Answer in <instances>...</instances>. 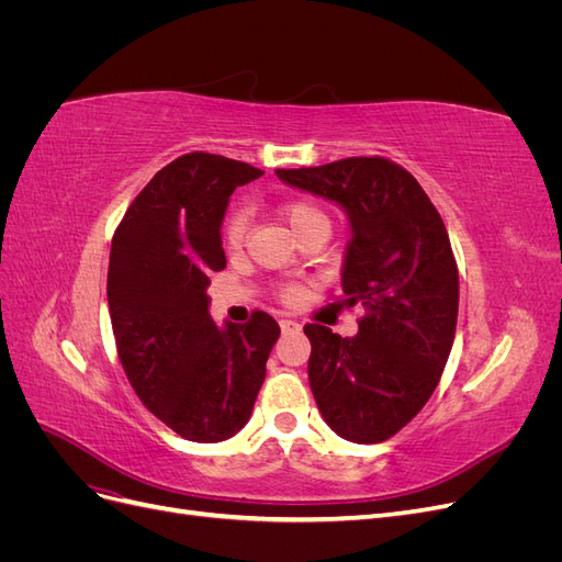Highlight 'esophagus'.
Instances as JSON below:
<instances>
[{
  "label": "esophagus",
  "mask_w": 562,
  "mask_h": 562,
  "mask_svg": "<svg viewBox=\"0 0 562 562\" xmlns=\"http://www.w3.org/2000/svg\"><path fill=\"white\" fill-rule=\"evenodd\" d=\"M279 326H281V330L283 333H297L302 326H300V323L297 321H293V318H281L279 321Z\"/></svg>",
  "instance_id": "esophagus-1"
}]
</instances>
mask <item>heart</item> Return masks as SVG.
Returning <instances> with one entry per match:
<instances>
[{
    "instance_id": "1",
    "label": "heart",
    "mask_w": 562,
    "mask_h": 562,
    "mask_svg": "<svg viewBox=\"0 0 562 562\" xmlns=\"http://www.w3.org/2000/svg\"><path fill=\"white\" fill-rule=\"evenodd\" d=\"M279 217L288 225L297 239L302 234H307L312 229H328L330 232V217L328 213L323 211L318 203L310 201V199H293V201H285L277 209ZM246 229H248V220L244 211H236L229 215L227 225H225V246L229 250H239L244 246L246 239ZM300 295V285H281L279 288V297L283 302H293Z\"/></svg>"
}]
</instances>
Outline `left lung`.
I'll return each instance as SVG.
<instances>
[{
    "instance_id": "obj_1",
    "label": "left lung",
    "mask_w": 562,
    "mask_h": 562,
    "mask_svg": "<svg viewBox=\"0 0 562 562\" xmlns=\"http://www.w3.org/2000/svg\"><path fill=\"white\" fill-rule=\"evenodd\" d=\"M277 176L349 215L342 307L363 316L353 337L304 326L310 386L337 436L382 443L427 405L452 349L459 271L443 217L413 173L386 157L277 168Z\"/></svg>"
}]
</instances>
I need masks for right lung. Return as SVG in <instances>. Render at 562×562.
I'll list each match as a JSON object with an SVG mask.
<instances>
[{"label": "right lung", "instance_id": "add662e5", "mask_svg": "<svg viewBox=\"0 0 562 562\" xmlns=\"http://www.w3.org/2000/svg\"><path fill=\"white\" fill-rule=\"evenodd\" d=\"M262 173L190 151L143 187L112 236L108 304L119 361L147 411L194 443L246 427L281 333L265 312L223 330L209 316L211 274L227 267V201Z\"/></svg>", "mask_w": 562, "mask_h": 562}]
</instances>
